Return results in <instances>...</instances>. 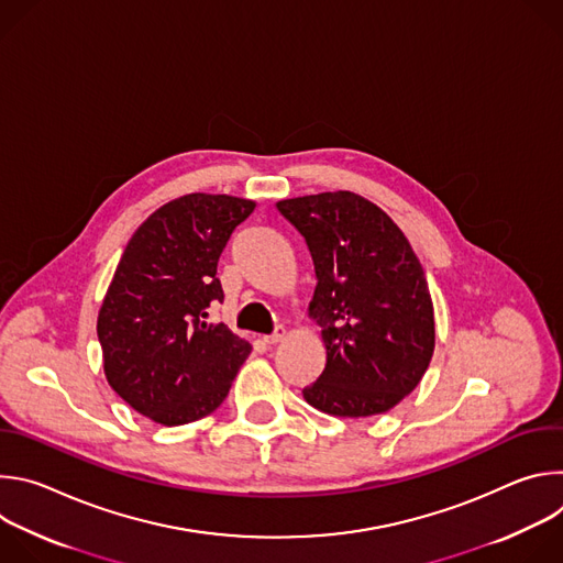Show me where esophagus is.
I'll return each mask as SVG.
<instances>
[{
    "instance_id": "esophagus-1",
    "label": "esophagus",
    "mask_w": 563,
    "mask_h": 563,
    "mask_svg": "<svg viewBox=\"0 0 563 563\" xmlns=\"http://www.w3.org/2000/svg\"><path fill=\"white\" fill-rule=\"evenodd\" d=\"M283 339H285V328H276V332H274V334L263 336V341H265L267 345H276V343H280Z\"/></svg>"
}]
</instances>
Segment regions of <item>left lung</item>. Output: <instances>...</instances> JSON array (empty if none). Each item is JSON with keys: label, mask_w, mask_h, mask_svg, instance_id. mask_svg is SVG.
Masks as SVG:
<instances>
[{"label": "left lung", "mask_w": 563, "mask_h": 563, "mask_svg": "<svg viewBox=\"0 0 563 563\" xmlns=\"http://www.w3.org/2000/svg\"><path fill=\"white\" fill-rule=\"evenodd\" d=\"M311 254L316 289L307 313L328 363L302 389L320 412L358 419L398 406L434 354V305L406 233L352 191L278 200Z\"/></svg>", "instance_id": "8db88e82"}]
</instances>
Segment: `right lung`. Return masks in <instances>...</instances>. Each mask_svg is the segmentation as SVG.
<instances>
[{"instance_id": "add662e5", "label": "right lung", "mask_w": 563, "mask_h": 563, "mask_svg": "<svg viewBox=\"0 0 563 563\" xmlns=\"http://www.w3.org/2000/svg\"><path fill=\"white\" fill-rule=\"evenodd\" d=\"M256 209L227 194H187L155 209L131 235L98 313L104 376L118 396L159 426L211 415L252 352L224 323L218 261Z\"/></svg>"}]
</instances>
